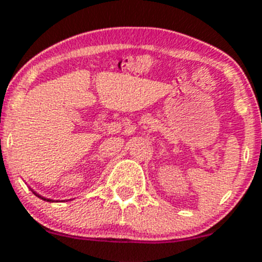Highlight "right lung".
<instances>
[{
  "label": "right lung",
  "mask_w": 262,
  "mask_h": 262,
  "mask_svg": "<svg viewBox=\"0 0 262 262\" xmlns=\"http://www.w3.org/2000/svg\"><path fill=\"white\" fill-rule=\"evenodd\" d=\"M33 192H35V191H33ZM35 195H36V196H38V198H41V199H43V200H46V202H53V200H51V199H46V198H42V196H41V195H38V194H36V192H35Z\"/></svg>",
  "instance_id": "1"
}]
</instances>
